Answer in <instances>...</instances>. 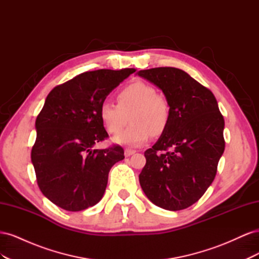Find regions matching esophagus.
<instances>
[{"instance_id":"1","label":"esophagus","mask_w":259,"mask_h":259,"mask_svg":"<svg viewBox=\"0 0 259 259\" xmlns=\"http://www.w3.org/2000/svg\"><path fill=\"white\" fill-rule=\"evenodd\" d=\"M136 151L135 150H132V149H125V151H124V154H125V156H131L132 154H134Z\"/></svg>"}]
</instances>
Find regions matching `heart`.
I'll return each mask as SVG.
<instances>
[{"label": "heart", "instance_id": "1", "mask_svg": "<svg viewBox=\"0 0 259 259\" xmlns=\"http://www.w3.org/2000/svg\"><path fill=\"white\" fill-rule=\"evenodd\" d=\"M132 125L117 135L114 142L120 145L138 147L148 142L152 133L160 135L170 120L168 100L152 85L138 81L125 86L116 95V105L105 103L99 109L100 121L109 134L116 135L128 121Z\"/></svg>", "mask_w": 259, "mask_h": 259}]
</instances>
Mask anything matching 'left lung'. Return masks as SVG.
Listing matches in <instances>:
<instances>
[{
    "mask_svg": "<svg viewBox=\"0 0 259 259\" xmlns=\"http://www.w3.org/2000/svg\"><path fill=\"white\" fill-rule=\"evenodd\" d=\"M137 74L162 90L170 106L168 126L145 151L140 186L156 206L185 209L216 176L225 150L224 116L213 93L183 70L160 67Z\"/></svg>",
    "mask_w": 259,
    "mask_h": 259,
    "instance_id": "1",
    "label": "left lung"
}]
</instances>
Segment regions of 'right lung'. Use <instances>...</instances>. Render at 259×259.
Instances as JSON below:
<instances>
[{"label": "right lung", "mask_w": 259, "mask_h": 259, "mask_svg": "<svg viewBox=\"0 0 259 259\" xmlns=\"http://www.w3.org/2000/svg\"><path fill=\"white\" fill-rule=\"evenodd\" d=\"M135 69H100L54 88L35 121L31 150L37 186L54 204L69 211L94 206L104 197L108 175L124 159L120 146L94 149L108 137L99 109Z\"/></svg>", "instance_id": "obj_1"}]
</instances>
